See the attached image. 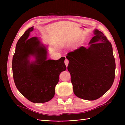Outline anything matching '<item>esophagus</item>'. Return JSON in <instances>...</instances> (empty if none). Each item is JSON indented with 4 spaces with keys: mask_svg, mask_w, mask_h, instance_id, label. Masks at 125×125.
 Here are the masks:
<instances>
[{
    "mask_svg": "<svg viewBox=\"0 0 125 125\" xmlns=\"http://www.w3.org/2000/svg\"><path fill=\"white\" fill-rule=\"evenodd\" d=\"M65 65L66 66V67L68 66V63H69V60H68L67 59H66L65 60Z\"/></svg>",
    "mask_w": 125,
    "mask_h": 125,
    "instance_id": "1",
    "label": "esophagus"
}]
</instances>
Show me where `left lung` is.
<instances>
[{
	"label": "left lung",
	"instance_id": "8db88e82",
	"mask_svg": "<svg viewBox=\"0 0 125 125\" xmlns=\"http://www.w3.org/2000/svg\"><path fill=\"white\" fill-rule=\"evenodd\" d=\"M94 34L88 48L81 46L66 56L74 94L89 101L103 96L111 88L115 75L111 42L98 30H94Z\"/></svg>",
	"mask_w": 125,
	"mask_h": 125
}]
</instances>
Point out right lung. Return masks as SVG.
Returning <instances> with one entry per match:
<instances>
[{
    "mask_svg": "<svg viewBox=\"0 0 125 125\" xmlns=\"http://www.w3.org/2000/svg\"><path fill=\"white\" fill-rule=\"evenodd\" d=\"M33 30L31 27L26 30L17 43L12 58L13 77L17 88L25 97L33 103H43L55 95L59 74L66 70L65 57L47 60V48L38 37L29 38ZM30 55L35 57V61L30 62Z\"/></svg>",
    "mask_w": 125,
    "mask_h": 125,
    "instance_id": "right-lung-1",
    "label": "right lung"
}]
</instances>
